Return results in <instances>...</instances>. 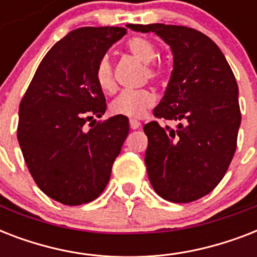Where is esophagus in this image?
<instances>
[{"mask_svg":"<svg viewBox=\"0 0 257 257\" xmlns=\"http://www.w3.org/2000/svg\"><path fill=\"white\" fill-rule=\"evenodd\" d=\"M129 125H131V128L132 129H139L141 126V124L137 120H131L129 121Z\"/></svg>","mask_w":257,"mask_h":257,"instance_id":"esophagus-1","label":"esophagus"}]
</instances>
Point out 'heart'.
<instances>
[{"label":"heart","mask_w":257,"mask_h":257,"mask_svg":"<svg viewBox=\"0 0 257 257\" xmlns=\"http://www.w3.org/2000/svg\"><path fill=\"white\" fill-rule=\"evenodd\" d=\"M129 53L145 65L147 77L149 80H160L164 74L163 66L155 64L157 58V49L152 42L144 37H133L126 44ZM97 84L104 92L114 90L112 61L108 56L100 60L96 68ZM156 102V94L151 89L124 90L110 102V112L113 114L141 118Z\"/></svg>","instance_id":"obj_1"}]
</instances>
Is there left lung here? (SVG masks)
Returning a JSON list of instances; mask_svg holds the SVG:
<instances>
[{"label": "left lung", "instance_id": "left-lung-1", "mask_svg": "<svg viewBox=\"0 0 257 257\" xmlns=\"http://www.w3.org/2000/svg\"><path fill=\"white\" fill-rule=\"evenodd\" d=\"M128 28L156 33L173 54L171 80L153 113L179 124L144 125L145 165L157 195L191 203L213 191L235 155L241 122L237 82L219 46L199 30L165 24Z\"/></svg>", "mask_w": 257, "mask_h": 257}]
</instances>
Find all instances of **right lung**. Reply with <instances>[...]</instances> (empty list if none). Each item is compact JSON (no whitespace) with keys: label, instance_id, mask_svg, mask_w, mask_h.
I'll return each instance as SVG.
<instances>
[{"label":"right lung","instance_id":"right-lung-1","mask_svg":"<svg viewBox=\"0 0 257 257\" xmlns=\"http://www.w3.org/2000/svg\"><path fill=\"white\" fill-rule=\"evenodd\" d=\"M125 28H78L46 53L20 104L17 139L30 175L45 195L65 205L102 193L129 133L113 116L84 128L106 110L96 68ZM96 121V120H94Z\"/></svg>","mask_w":257,"mask_h":257}]
</instances>
